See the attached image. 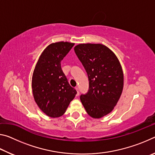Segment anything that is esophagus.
I'll use <instances>...</instances> for the list:
<instances>
[{
	"mask_svg": "<svg viewBox=\"0 0 155 155\" xmlns=\"http://www.w3.org/2000/svg\"><path fill=\"white\" fill-rule=\"evenodd\" d=\"M75 90H77V96H78V94H79V90H78V87H75Z\"/></svg>",
	"mask_w": 155,
	"mask_h": 155,
	"instance_id": "1",
	"label": "esophagus"
}]
</instances>
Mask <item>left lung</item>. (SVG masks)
Listing matches in <instances>:
<instances>
[{
  "label": "left lung",
  "mask_w": 155,
  "mask_h": 155,
  "mask_svg": "<svg viewBox=\"0 0 155 155\" xmlns=\"http://www.w3.org/2000/svg\"><path fill=\"white\" fill-rule=\"evenodd\" d=\"M74 51L88 76L89 90L80 99L89 115L101 118L112 111L124 86V74L118 59L101 44H81Z\"/></svg>",
  "instance_id": "8db88e82"
}]
</instances>
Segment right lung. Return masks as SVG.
Returning <instances> with one entry per match:
<instances>
[{"mask_svg": "<svg viewBox=\"0 0 155 155\" xmlns=\"http://www.w3.org/2000/svg\"><path fill=\"white\" fill-rule=\"evenodd\" d=\"M74 45L68 41L51 44L41 54L34 69V99L39 108L51 117L64 115L77 93L70 85L61 67V61Z\"/></svg>", "mask_w": 155, "mask_h": 155, "instance_id": "right-lung-1", "label": "right lung"}]
</instances>
